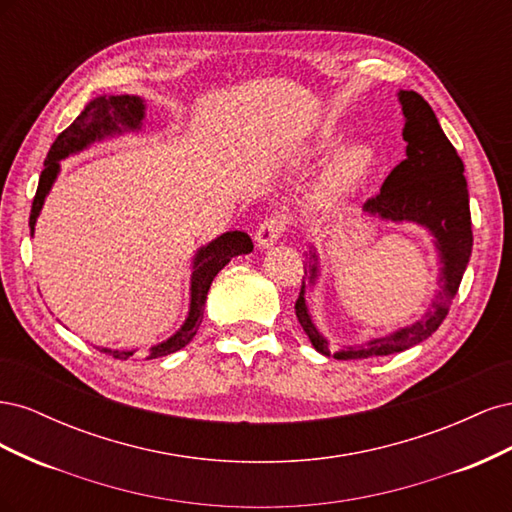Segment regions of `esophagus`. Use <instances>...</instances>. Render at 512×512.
Returning a JSON list of instances; mask_svg holds the SVG:
<instances>
[{"instance_id":"34e87169","label":"esophagus","mask_w":512,"mask_h":512,"mask_svg":"<svg viewBox=\"0 0 512 512\" xmlns=\"http://www.w3.org/2000/svg\"><path fill=\"white\" fill-rule=\"evenodd\" d=\"M284 232H286V218H284V215L271 213L260 222V226L256 230V243H258V247H269L277 239H280Z\"/></svg>"}]
</instances>
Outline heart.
Listing matches in <instances>:
<instances>
[{
  "label": "heart",
  "instance_id": "heart-1",
  "mask_svg": "<svg viewBox=\"0 0 512 512\" xmlns=\"http://www.w3.org/2000/svg\"><path fill=\"white\" fill-rule=\"evenodd\" d=\"M344 145V136L337 132H322L312 145L301 153L303 164H320L329 160ZM339 151V150H338ZM340 152V151H339ZM376 168V153L369 145H350L333 158V162L318 179L309 196L318 211H335L346 207L359 194Z\"/></svg>",
  "mask_w": 512,
  "mask_h": 512
}]
</instances>
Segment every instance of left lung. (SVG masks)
<instances>
[{
	"label": "left lung",
	"mask_w": 512,
	"mask_h": 512,
	"mask_svg": "<svg viewBox=\"0 0 512 512\" xmlns=\"http://www.w3.org/2000/svg\"><path fill=\"white\" fill-rule=\"evenodd\" d=\"M399 102L406 117V160H401L391 170V175L382 183L380 194L371 196L363 211L391 222H416L436 237L442 262L440 292L431 301L425 316L414 322L412 327L399 329L384 337H374L363 346H350L335 352V359L342 361L395 354L425 342L431 333H436L455 299L463 271H466L472 254L470 196L468 181L463 177V162L442 132L436 113L431 111L423 96H418L416 91L401 89ZM316 277L318 256L312 252L309 254V284H314ZM294 312H297V318L312 346L320 354L331 356L329 342L316 329L312 316L307 312L305 277L299 299L294 303Z\"/></svg>",
	"instance_id": "8db88e82"
}]
</instances>
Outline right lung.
Masks as SVG:
<instances>
[{"label":"right lung","instance_id":"right-lung-1","mask_svg":"<svg viewBox=\"0 0 512 512\" xmlns=\"http://www.w3.org/2000/svg\"><path fill=\"white\" fill-rule=\"evenodd\" d=\"M143 119H145V104L136 96H100L96 100H91L83 108V113L55 138L49 156L44 160V170L40 175L38 190L32 203V215H29V228H32V235H34L38 213L44 205V198L49 194L51 185L59 173V160L68 158L70 153L85 149L87 145L100 141L104 136H113L123 130H138L143 126ZM252 250H254L252 239L241 230L224 232L222 237L211 241L205 247H200L192 267L194 271H192V286H190L192 290L190 314L185 318L183 327L173 337H168L166 342L158 346H151L145 354V359H158V356L173 354L192 342L200 322H203L205 301H207V292L211 288L213 277L228 265L230 258H235L239 254H250ZM98 350L111 354L113 359H119V361H126L134 354V350H111V348H98Z\"/></svg>","mask_w":512,"mask_h":512}]
</instances>
